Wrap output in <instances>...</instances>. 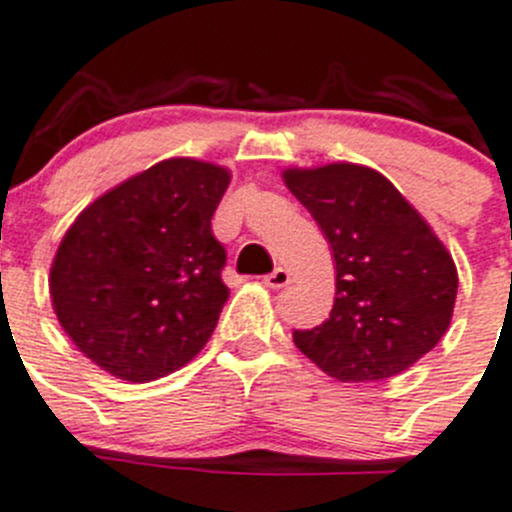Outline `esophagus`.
I'll use <instances>...</instances> for the list:
<instances>
[{
    "mask_svg": "<svg viewBox=\"0 0 512 512\" xmlns=\"http://www.w3.org/2000/svg\"><path fill=\"white\" fill-rule=\"evenodd\" d=\"M289 281H292V274H289L284 266H279V269L271 271L269 276H264V284H266V287H271V289H284Z\"/></svg>",
    "mask_w": 512,
    "mask_h": 512,
    "instance_id": "obj_1",
    "label": "esophagus"
}]
</instances>
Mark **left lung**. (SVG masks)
<instances>
[{
    "instance_id": "left-lung-1",
    "label": "left lung",
    "mask_w": 512,
    "mask_h": 512,
    "mask_svg": "<svg viewBox=\"0 0 512 512\" xmlns=\"http://www.w3.org/2000/svg\"><path fill=\"white\" fill-rule=\"evenodd\" d=\"M284 182L335 256V304L294 345L342 383L383 381L449 330L457 266L431 225L381 172L353 162L289 167Z\"/></svg>"
}]
</instances>
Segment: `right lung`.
<instances>
[{"label":"right lung","instance_id":"right-lung-1","mask_svg":"<svg viewBox=\"0 0 512 512\" xmlns=\"http://www.w3.org/2000/svg\"><path fill=\"white\" fill-rule=\"evenodd\" d=\"M231 172L172 157L103 192L60 241L50 297L88 360L129 383L190 363L218 325L228 287L210 218Z\"/></svg>","mask_w":512,"mask_h":512}]
</instances>
